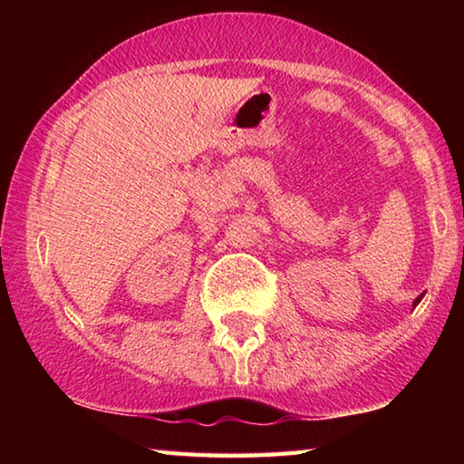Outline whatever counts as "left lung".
I'll return each mask as SVG.
<instances>
[{"label": "left lung", "mask_w": 464, "mask_h": 464, "mask_svg": "<svg viewBox=\"0 0 464 464\" xmlns=\"http://www.w3.org/2000/svg\"><path fill=\"white\" fill-rule=\"evenodd\" d=\"M421 298V296H420ZM420 298H415V304H418V301H420Z\"/></svg>", "instance_id": "obj_1"}]
</instances>
